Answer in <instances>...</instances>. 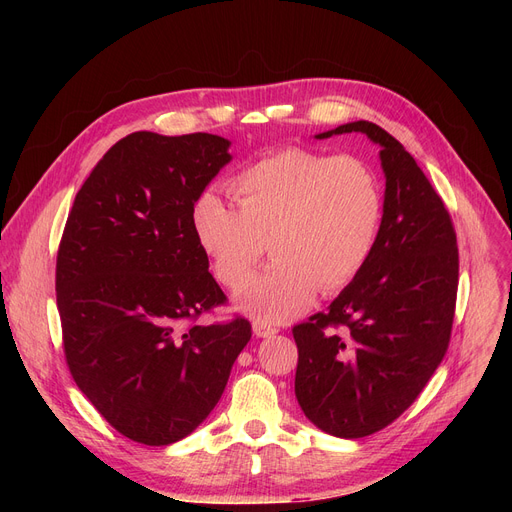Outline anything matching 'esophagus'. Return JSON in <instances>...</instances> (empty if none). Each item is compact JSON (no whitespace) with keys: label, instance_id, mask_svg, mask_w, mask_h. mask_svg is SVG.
Returning a JSON list of instances; mask_svg holds the SVG:
<instances>
[{"label":"esophagus","instance_id":"obj_1","mask_svg":"<svg viewBox=\"0 0 512 512\" xmlns=\"http://www.w3.org/2000/svg\"><path fill=\"white\" fill-rule=\"evenodd\" d=\"M276 332H278V328L272 326V324H267V321H263V319H255V321H253V334L259 336V338L274 336Z\"/></svg>","mask_w":512,"mask_h":512}]
</instances>
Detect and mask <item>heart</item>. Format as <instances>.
I'll return each mask as SVG.
<instances>
[{
    "instance_id": "obj_1",
    "label": "heart",
    "mask_w": 512,
    "mask_h": 512,
    "mask_svg": "<svg viewBox=\"0 0 512 512\" xmlns=\"http://www.w3.org/2000/svg\"><path fill=\"white\" fill-rule=\"evenodd\" d=\"M236 205L213 188L193 205V230L215 276L245 286L265 253L274 261L242 292L257 319L286 321L324 292L351 282L367 263L384 218L375 170L355 155L290 147L265 155L230 180Z\"/></svg>"
}]
</instances>
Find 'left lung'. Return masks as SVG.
<instances>
[{
    "mask_svg": "<svg viewBox=\"0 0 512 512\" xmlns=\"http://www.w3.org/2000/svg\"><path fill=\"white\" fill-rule=\"evenodd\" d=\"M363 132L380 145L384 218L375 247L326 313L292 328L294 394L305 417L336 438L380 432L405 413L450 342L459 247L444 201L409 151L359 120L315 139ZM342 327L336 335L333 330Z\"/></svg>",
    "mask_w": 512,
    "mask_h": 512,
    "instance_id": "8db88e82",
    "label": "left lung"
}]
</instances>
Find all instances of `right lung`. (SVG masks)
Returning a JSON list of instances; mask_svg holds the SVG:
<instances>
[{
    "label": "right lung",
    "mask_w": 512,
    "mask_h": 512,
    "mask_svg": "<svg viewBox=\"0 0 512 512\" xmlns=\"http://www.w3.org/2000/svg\"><path fill=\"white\" fill-rule=\"evenodd\" d=\"M195 132H132L76 193L56 263L64 355L76 386L134 442L182 440L218 405L251 324L197 319L226 303L193 205L232 155Z\"/></svg>",
    "instance_id": "right-lung-1"
}]
</instances>
